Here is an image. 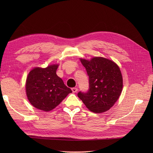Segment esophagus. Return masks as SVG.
I'll return each mask as SVG.
<instances>
[{"mask_svg":"<svg viewBox=\"0 0 153 153\" xmlns=\"http://www.w3.org/2000/svg\"><path fill=\"white\" fill-rule=\"evenodd\" d=\"M71 90H72V92H73V93H75V92H76L78 91V89H77V88H75V87L72 88Z\"/></svg>","mask_w":153,"mask_h":153,"instance_id":"34e87169","label":"esophagus"}]
</instances>
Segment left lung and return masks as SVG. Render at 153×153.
<instances>
[{
    "instance_id": "obj_1",
    "label": "left lung",
    "mask_w": 153,
    "mask_h": 153,
    "mask_svg": "<svg viewBox=\"0 0 153 153\" xmlns=\"http://www.w3.org/2000/svg\"><path fill=\"white\" fill-rule=\"evenodd\" d=\"M80 60L89 78V89L87 93L78 92V98L91 112L103 113L114 105L121 94V71L112 60L102 57Z\"/></svg>"
}]
</instances>
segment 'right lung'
<instances>
[{
	"mask_svg": "<svg viewBox=\"0 0 153 153\" xmlns=\"http://www.w3.org/2000/svg\"><path fill=\"white\" fill-rule=\"evenodd\" d=\"M59 65L50 64L45 68L35 67L29 73L25 82V91L27 99L34 107L49 112L72 92L57 75Z\"/></svg>",
	"mask_w": 153,
	"mask_h": 153,
	"instance_id": "right-lung-1",
	"label": "right lung"
}]
</instances>
